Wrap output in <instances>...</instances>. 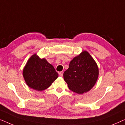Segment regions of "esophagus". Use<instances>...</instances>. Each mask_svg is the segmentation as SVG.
I'll return each instance as SVG.
<instances>
[{"label": "esophagus", "mask_w": 125, "mask_h": 125, "mask_svg": "<svg viewBox=\"0 0 125 125\" xmlns=\"http://www.w3.org/2000/svg\"><path fill=\"white\" fill-rule=\"evenodd\" d=\"M63 73H64V72H63L62 71V72H59V76H60V77H62V76H63Z\"/></svg>", "instance_id": "obj_1"}]
</instances>
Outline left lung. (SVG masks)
Instances as JSON below:
<instances>
[{"instance_id":"left-lung-1","label":"left lung","mask_w":125,"mask_h":125,"mask_svg":"<svg viewBox=\"0 0 125 125\" xmlns=\"http://www.w3.org/2000/svg\"><path fill=\"white\" fill-rule=\"evenodd\" d=\"M63 76L70 90L83 94L89 91L95 85L98 77V68L90 54L83 51L70 62L69 68Z\"/></svg>"}]
</instances>
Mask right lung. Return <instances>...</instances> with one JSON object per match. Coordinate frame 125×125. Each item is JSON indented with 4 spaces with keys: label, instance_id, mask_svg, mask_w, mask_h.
Instances as JSON below:
<instances>
[{
    "label": "right lung",
    "instance_id": "right-lung-1",
    "mask_svg": "<svg viewBox=\"0 0 125 125\" xmlns=\"http://www.w3.org/2000/svg\"><path fill=\"white\" fill-rule=\"evenodd\" d=\"M23 74L27 85L38 91L48 88L59 76L53 65L45 59H40L36 54L27 61Z\"/></svg>",
    "mask_w": 125,
    "mask_h": 125
}]
</instances>
